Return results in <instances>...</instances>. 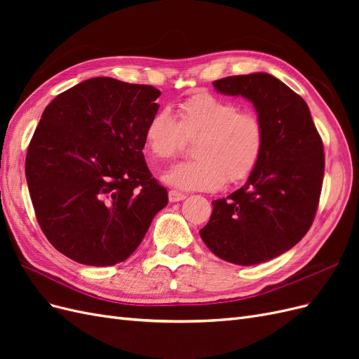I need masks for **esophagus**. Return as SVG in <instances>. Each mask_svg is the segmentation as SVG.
Listing matches in <instances>:
<instances>
[{
    "instance_id": "obj_1",
    "label": "esophagus",
    "mask_w": 359,
    "mask_h": 359,
    "mask_svg": "<svg viewBox=\"0 0 359 359\" xmlns=\"http://www.w3.org/2000/svg\"><path fill=\"white\" fill-rule=\"evenodd\" d=\"M168 196H169V202H180V201H182V199H186V194L180 193V191H177V190H170Z\"/></svg>"
}]
</instances>
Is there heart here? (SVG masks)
Wrapping results in <instances>:
<instances>
[{
	"instance_id": "b5f03b06",
	"label": "heart",
	"mask_w": 359,
	"mask_h": 359,
	"mask_svg": "<svg viewBox=\"0 0 359 359\" xmlns=\"http://www.w3.org/2000/svg\"><path fill=\"white\" fill-rule=\"evenodd\" d=\"M178 116L180 121L165 107L149 116L144 130L145 151L157 160L178 154L184 136H199L194 160L178 163L161 177L169 186L212 191L226 181L241 182L255 172L265 148V128L257 115L243 112L233 102L199 93L178 104Z\"/></svg>"
}]
</instances>
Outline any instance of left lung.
Masks as SVG:
<instances>
[{
    "mask_svg": "<svg viewBox=\"0 0 359 359\" xmlns=\"http://www.w3.org/2000/svg\"><path fill=\"white\" fill-rule=\"evenodd\" d=\"M212 85L222 94L253 103L265 128V148L244 186L212 201L210 222L199 233L226 262L262 264L309 232L322 190L323 144L307 103L274 76H229Z\"/></svg>",
    "mask_w": 359,
    "mask_h": 359,
    "instance_id": "obj_1",
    "label": "left lung"
}]
</instances>
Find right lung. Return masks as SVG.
Returning a JSON list of instances; mask_svg holds the SVG:
<instances>
[{
    "label": "right lung",
    "instance_id": "right-lung-1",
    "mask_svg": "<svg viewBox=\"0 0 359 359\" xmlns=\"http://www.w3.org/2000/svg\"><path fill=\"white\" fill-rule=\"evenodd\" d=\"M160 94L151 85L93 78L57 95L43 112L25 177L43 233L74 262H123L168 205L142 153Z\"/></svg>",
    "mask_w": 359,
    "mask_h": 359
}]
</instances>
